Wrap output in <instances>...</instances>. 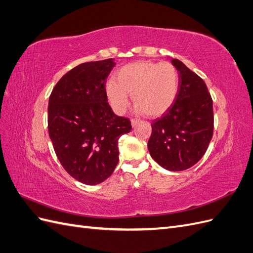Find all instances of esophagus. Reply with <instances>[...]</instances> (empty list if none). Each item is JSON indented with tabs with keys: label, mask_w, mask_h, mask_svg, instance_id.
<instances>
[{
	"label": "esophagus",
	"mask_w": 253,
	"mask_h": 253,
	"mask_svg": "<svg viewBox=\"0 0 253 253\" xmlns=\"http://www.w3.org/2000/svg\"><path fill=\"white\" fill-rule=\"evenodd\" d=\"M138 122H139L138 119H136V118H132V119H131V124H132V126H133V127H134L137 124H138Z\"/></svg>",
	"instance_id": "obj_1"
}]
</instances>
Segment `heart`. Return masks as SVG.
Masks as SVG:
<instances>
[{
    "label": "heart",
    "instance_id": "heart-1",
    "mask_svg": "<svg viewBox=\"0 0 253 253\" xmlns=\"http://www.w3.org/2000/svg\"><path fill=\"white\" fill-rule=\"evenodd\" d=\"M178 84V74L173 64L138 61L122 66L117 72L116 82L110 80L106 83L105 91L115 113L126 111L129 94L137 112L159 116L173 104Z\"/></svg>",
    "mask_w": 253,
    "mask_h": 253
}]
</instances>
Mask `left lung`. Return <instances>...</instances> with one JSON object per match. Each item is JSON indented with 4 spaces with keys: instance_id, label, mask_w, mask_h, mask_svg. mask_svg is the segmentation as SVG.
I'll use <instances>...</instances> for the list:
<instances>
[{
    "instance_id": "1",
    "label": "left lung",
    "mask_w": 253,
    "mask_h": 253,
    "mask_svg": "<svg viewBox=\"0 0 253 253\" xmlns=\"http://www.w3.org/2000/svg\"><path fill=\"white\" fill-rule=\"evenodd\" d=\"M175 101L162 117L153 120L148 149L152 158L169 171L193 167L206 153L213 136V101L206 83L177 59Z\"/></svg>"
}]
</instances>
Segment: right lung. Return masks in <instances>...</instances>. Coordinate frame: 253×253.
Returning <instances> with one entry per match:
<instances>
[{"instance_id": "1", "label": "right lung", "mask_w": 253, "mask_h": 253, "mask_svg": "<svg viewBox=\"0 0 253 253\" xmlns=\"http://www.w3.org/2000/svg\"><path fill=\"white\" fill-rule=\"evenodd\" d=\"M116 65L106 59L74 67L59 80L48 101V134L64 170L85 185L109 178L119 160L118 140L131 132L128 118L115 115L105 80Z\"/></svg>"}]
</instances>
